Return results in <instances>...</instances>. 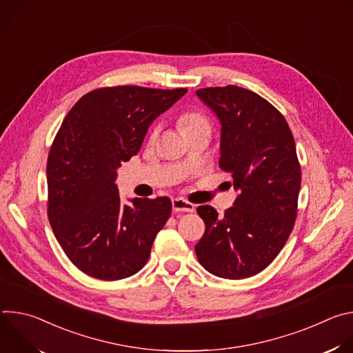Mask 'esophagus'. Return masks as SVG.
I'll return each mask as SVG.
<instances>
[{"mask_svg":"<svg viewBox=\"0 0 353 353\" xmlns=\"http://www.w3.org/2000/svg\"><path fill=\"white\" fill-rule=\"evenodd\" d=\"M172 207H173L174 212H194L195 211V205L184 198H174L172 201Z\"/></svg>","mask_w":353,"mask_h":353,"instance_id":"1","label":"esophagus"}]
</instances>
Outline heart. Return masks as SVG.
Returning a JSON list of instances; mask_svg holds the SVG:
<instances>
[{
  "label": "heart",
  "mask_w": 353,
  "mask_h": 353,
  "mask_svg": "<svg viewBox=\"0 0 353 353\" xmlns=\"http://www.w3.org/2000/svg\"><path fill=\"white\" fill-rule=\"evenodd\" d=\"M180 121H181V127H183L184 132L198 128V127H210V121H208L207 116L201 112H187L181 116ZM159 130H161L159 124H155L152 127V130H150V132H149V141H155L158 138Z\"/></svg>",
  "instance_id": "b5f03b06"
}]
</instances>
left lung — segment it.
<instances>
[{
	"label": "left lung",
	"mask_w": 353,
	"mask_h": 353,
	"mask_svg": "<svg viewBox=\"0 0 353 353\" xmlns=\"http://www.w3.org/2000/svg\"><path fill=\"white\" fill-rule=\"evenodd\" d=\"M195 93L221 120L219 168L240 191L222 216L196 208L205 233L195 254L216 276H253L276 259L294 226L301 184L294 139L282 113L254 92L228 85Z\"/></svg>",
	"instance_id": "obj_1"
}]
</instances>
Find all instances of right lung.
Masks as SVG:
<instances>
[{"label":"right lung","instance_id":"right-lung-1","mask_svg":"<svg viewBox=\"0 0 353 353\" xmlns=\"http://www.w3.org/2000/svg\"><path fill=\"white\" fill-rule=\"evenodd\" d=\"M187 92L106 86L83 94L65 116L47 159V215L70 261L83 274L119 281L146 263L166 225L168 196L123 205L117 168L130 161L159 114Z\"/></svg>","mask_w":353,"mask_h":353}]
</instances>
